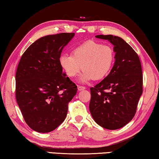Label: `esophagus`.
<instances>
[{"label": "esophagus", "instance_id": "34e87169", "mask_svg": "<svg viewBox=\"0 0 159 159\" xmlns=\"http://www.w3.org/2000/svg\"><path fill=\"white\" fill-rule=\"evenodd\" d=\"M77 89H78V90H79V91H82V90L85 89L86 87H84V86H78Z\"/></svg>", "mask_w": 159, "mask_h": 159}]
</instances>
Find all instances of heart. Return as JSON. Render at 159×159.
Instances as JSON below:
<instances>
[{"instance_id":"heart-1","label":"heart","mask_w":159,"mask_h":159,"mask_svg":"<svg viewBox=\"0 0 159 159\" xmlns=\"http://www.w3.org/2000/svg\"><path fill=\"white\" fill-rule=\"evenodd\" d=\"M115 61L112 47L96 41H87L75 47L72 55L64 54L59 58L60 65L70 77H74L83 70V82L101 80L109 73Z\"/></svg>"}]
</instances>
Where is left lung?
<instances>
[{
    "label": "left lung",
    "instance_id": "1",
    "mask_svg": "<svg viewBox=\"0 0 159 159\" xmlns=\"http://www.w3.org/2000/svg\"><path fill=\"white\" fill-rule=\"evenodd\" d=\"M96 37L113 44L115 62L109 75L90 88L89 110L101 126L119 129L129 123L136 113L143 93L141 63L137 53L122 38L112 35Z\"/></svg>",
    "mask_w": 159,
    "mask_h": 159
}]
</instances>
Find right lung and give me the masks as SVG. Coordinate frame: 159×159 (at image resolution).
<instances>
[{
  "instance_id": "obj_1",
  "label": "right lung",
  "mask_w": 159,
  "mask_h": 159,
  "mask_svg": "<svg viewBox=\"0 0 159 159\" xmlns=\"http://www.w3.org/2000/svg\"><path fill=\"white\" fill-rule=\"evenodd\" d=\"M74 33L42 37L24 52L16 72L15 95L25 121L39 133L57 129L66 117L77 87L63 72L59 58Z\"/></svg>"
}]
</instances>
